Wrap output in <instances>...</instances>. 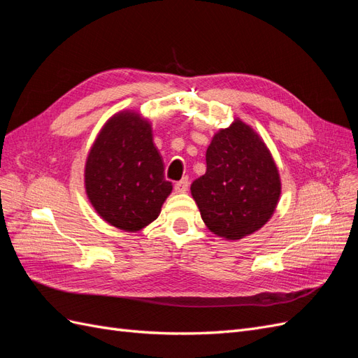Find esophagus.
<instances>
[{
	"label": "esophagus",
	"instance_id": "34e87169",
	"mask_svg": "<svg viewBox=\"0 0 358 358\" xmlns=\"http://www.w3.org/2000/svg\"><path fill=\"white\" fill-rule=\"evenodd\" d=\"M188 187H189V179H188V176H185V178H182L179 182H176L175 191L176 192H185L188 189Z\"/></svg>",
	"mask_w": 358,
	"mask_h": 358
}]
</instances>
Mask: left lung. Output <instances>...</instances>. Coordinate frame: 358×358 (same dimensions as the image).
Masks as SVG:
<instances>
[{
	"mask_svg": "<svg viewBox=\"0 0 358 358\" xmlns=\"http://www.w3.org/2000/svg\"><path fill=\"white\" fill-rule=\"evenodd\" d=\"M206 164L191 194L208 229L230 241L262 229L280 194L278 169L262 138L237 119L215 134Z\"/></svg>",
	"mask_w": 358,
	"mask_h": 358,
	"instance_id": "8db88e82",
	"label": "left lung"
}]
</instances>
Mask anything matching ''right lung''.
Listing matches in <instances>:
<instances>
[{
    "instance_id": "1",
    "label": "right lung",
    "mask_w": 358,
    "mask_h": 358,
    "mask_svg": "<svg viewBox=\"0 0 358 358\" xmlns=\"http://www.w3.org/2000/svg\"><path fill=\"white\" fill-rule=\"evenodd\" d=\"M86 194L103 220L136 231L158 218L171 192L148 121L119 113L104 125L85 169Z\"/></svg>"
}]
</instances>
